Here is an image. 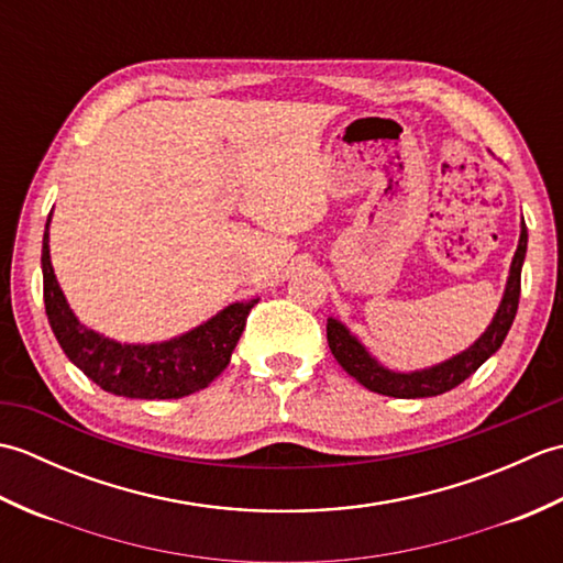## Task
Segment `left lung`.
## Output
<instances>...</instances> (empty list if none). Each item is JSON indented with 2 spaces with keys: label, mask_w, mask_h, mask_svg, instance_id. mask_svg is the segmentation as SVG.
Returning <instances> with one entry per match:
<instances>
[{
  "label": "left lung",
  "mask_w": 563,
  "mask_h": 563,
  "mask_svg": "<svg viewBox=\"0 0 563 563\" xmlns=\"http://www.w3.org/2000/svg\"><path fill=\"white\" fill-rule=\"evenodd\" d=\"M525 254H528V227H525V222H520V242L516 249V256H512L506 290H504V297H500V305L496 309L492 324H488L482 336L462 353L452 355L438 365L411 369V373H399V369H389L382 365L377 357L369 353L361 341H357V336H353L351 329L345 327L343 321L329 317L327 341L333 357H336L345 373L361 382L365 389L385 394V397L423 399V397H438V394L454 389L457 385H462L466 377H472L476 369H479L488 357L500 349V343L506 341L508 331L512 327V319H516V312H518L520 273H522Z\"/></svg>",
  "instance_id": "1"
}]
</instances>
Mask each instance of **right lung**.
Here are the masks:
<instances>
[{"label":"right lung","mask_w":563,"mask_h":563,"mask_svg":"<svg viewBox=\"0 0 563 563\" xmlns=\"http://www.w3.org/2000/svg\"><path fill=\"white\" fill-rule=\"evenodd\" d=\"M47 214L43 234V300L59 349L84 375L103 391L128 399H181L206 389L230 365L232 351L246 327L251 307L258 302H232L181 336L159 343H121L84 327L67 305L51 263V227Z\"/></svg>","instance_id":"add662e5"}]
</instances>
